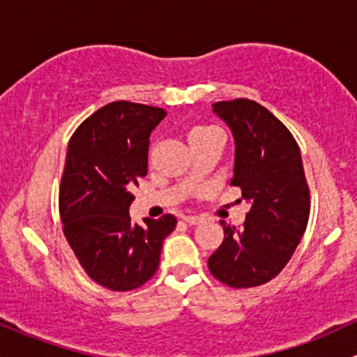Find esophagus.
<instances>
[{"mask_svg":"<svg viewBox=\"0 0 357 357\" xmlns=\"http://www.w3.org/2000/svg\"><path fill=\"white\" fill-rule=\"evenodd\" d=\"M183 220H185L186 224H190V226H197V224L202 222L200 217H197V215H185L183 217Z\"/></svg>","mask_w":357,"mask_h":357,"instance_id":"esophagus-1","label":"esophagus"}]
</instances>
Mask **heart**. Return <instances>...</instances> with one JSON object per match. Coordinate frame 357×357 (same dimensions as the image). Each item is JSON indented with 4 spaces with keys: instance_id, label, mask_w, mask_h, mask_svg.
I'll use <instances>...</instances> for the list:
<instances>
[{
    "instance_id": "heart-1",
    "label": "heart",
    "mask_w": 357,
    "mask_h": 357,
    "mask_svg": "<svg viewBox=\"0 0 357 357\" xmlns=\"http://www.w3.org/2000/svg\"><path fill=\"white\" fill-rule=\"evenodd\" d=\"M213 131H220L219 128H215V126H207V125H200V126H193V128L190 130L188 133V138L190 142L197 140V138L200 137H205V135L208 133H213Z\"/></svg>"
}]
</instances>
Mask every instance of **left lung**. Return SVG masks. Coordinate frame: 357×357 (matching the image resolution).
Listing matches in <instances>:
<instances>
[{
	"mask_svg": "<svg viewBox=\"0 0 357 357\" xmlns=\"http://www.w3.org/2000/svg\"><path fill=\"white\" fill-rule=\"evenodd\" d=\"M213 112L234 137V174L251 204L241 227L224 226V241L208 258L219 282L234 289L267 284L291 260L310 219V188L301 150L268 109L250 99L222 100Z\"/></svg>",
	"mask_w": 357,
	"mask_h": 357,
	"instance_id": "8db88e82",
	"label": "left lung"
}]
</instances>
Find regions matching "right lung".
<instances>
[{
	"label": "right lung",
	"mask_w": 357,
	"mask_h": 357,
	"mask_svg": "<svg viewBox=\"0 0 357 357\" xmlns=\"http://www.w3.org/2000/svg\"><path fill=\"white\" fill-rule=\"evenodd\" d=\"M166 116L160 107L116 100L89 116L66 152L59 185L63 232L78 264L99 286L131 291L159 268L174 215L131 222V190L147 176L150 133Z\"/></svg>",
	"instance_id": "add662e5"
}]
</instances>
